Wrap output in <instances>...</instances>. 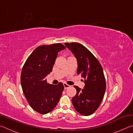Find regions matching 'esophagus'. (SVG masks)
<instances>
[{
  "instance_id": "obj_1",
  "label": "esophagus",
  "mask_w": 133,
  "mask_h": 133,
  "mask_svg": "<svg viewBox=\"0 0 133 133\" xmlns=\"http://www.w3.org/2000/svg\"><path fill=\"white\" fill-rule=\"evenodd\" d=\"M63 85H64V87L65 89L69 88V87H70V85H69V84H67V83H64V84H63Z\"/></svg>"
}]
</instances>
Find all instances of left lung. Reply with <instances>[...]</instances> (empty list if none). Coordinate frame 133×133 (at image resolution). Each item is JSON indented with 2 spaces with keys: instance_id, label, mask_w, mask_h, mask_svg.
<instances>
[{
  "instance_id": "obj_1",
  "label": "left lung",
  "mask_w": 133,
  "mask_h": 133,
  "mask_svg": "<svg viewBox=\"0 0 133 133\" xmlns=\"http://www.w3.org/2000/svg\"><path fill=\"white\" fill-rule=\"evenodd\" d=\"M77 61V74L84 79V89L75 85L77 93L72 98L75 110L83 116L91 115L100 106L106 84L100 62L85 47L78 43H65Z\"/></svg>"
}]
</instances>
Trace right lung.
I'll return each instance as SVG.
<instances>
[{"instance_id": "add662e5", "label": "right lung", "mask_w": 133, "mask_h": 133, "mask_svg": "<svg viewBox=\"0 0 133 133\" xmlns=\"http://www.w3.org/2000/svg\"><path fill=\"white\" fill-rule=\"evenodd\" d=\"M65 49L61 43L39 46L22 68L21 82L24 95L31 107L40 114L52 111L63 91L62 83L49 84L46 77L52 71L58 52Z\"/></svg>"}]
</instances>
